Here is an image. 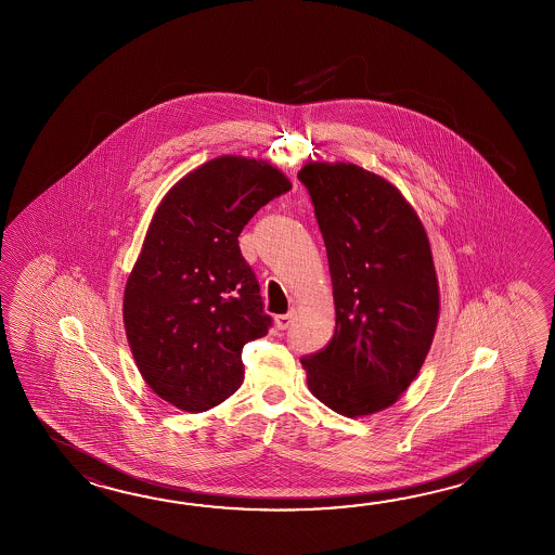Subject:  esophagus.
<instances>
[{"label": "esophagus", "mask_w": 555, "mask_h": 555, "mask_svg": "<svg viewBox=\"0 0 555 555\" xmlns=\"http://www.w3.org/2000/svg\"><path fill=\"white\" fill-rule=\"evenodd\" d=\"M295 317V310H291L288 314H281V317L274 318V326H276V330H286L288 326H291V324H293Z\"/></svg>", "instance_id": "obj_1"}]
</instances>
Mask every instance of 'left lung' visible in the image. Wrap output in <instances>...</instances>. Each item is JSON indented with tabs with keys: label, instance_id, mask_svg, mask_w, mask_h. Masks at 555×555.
<instances>
[{
	"label": "left lung",
	"instance_id": "left-lung-1",
	"mask_svg": "<svg viewBox=\"0 0 555 555\" xmlns=\"http://www.w3.org/2000/svg\"><path fill=\"white\" fill-rule=\"evenodd\" d=\"M328 255L336 328L300 360L308 389L344 417L391 408L413 384L439 322L429 237L391 181L350 162L298 171Z\"/></svg>",
	"mask_w": 555,
	"mask_h": 555
}]
</instances>
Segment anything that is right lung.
Segmentation results:
<instances>
[{
  "instance_id": "add662e5",
  "label": "right lung",
  "mask_w": 555,
  "mask_h": 555,
  "mask_svg": "<svg viewBox=\"0 0 555 555\" xmlns=\"http://www.w3.org/2000/svg\"><path fill=\"white\" fill-rule=\"evenodd\" d=\"M291 188L264 159L219 156L176 181L156 207L122 318L138 372L173 408L202 413L243 384L241 350L267 336L271 317L238 235Z\"/></svg>"
}]
</instances>
